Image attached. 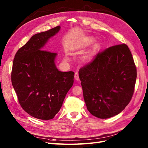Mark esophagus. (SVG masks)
I'll return each instance as SVG.
<instances>
[{"instance_id":"34e87169","label":"esophagus","mask_w":148,"mask_h":148,"mask_svg":"<svg viewBox=\"0 0 148 148\" xmlns=\"http://www.w3.org/2000/svg\"><path fill=\"white\" fill-rule=\"evenodd\" d=\"M75 78L76 80H77V81H78V80L79 79V76H78V73L77 72H76L75 73Z\"/></svg>"}]
</instances>
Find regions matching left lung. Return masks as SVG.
Returning <instances> with one entry per match:
<instances>
[{"instance_id": "left-lung-1", "label": "left lung", "mask_w": 148, "mask_h": 148, "mask_svg": "<svg viewBox=\"0 0 148 148\" xmlns=\"http://www.w3.org/2000/svg\"><path fill=\"white\" fill-rule=\"evenodd\" d=\"M87 109L99 119L120 113L133 96L136 69L126 44L99 52L92 60L79 70Z\"/></svg>"}]
</instances>
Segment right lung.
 I'll list each match as a JSON object with an SVG mask.
<instances>
[{
	"label": "right lung",
	"mask_w": 148,
	"mask_h": 148,
	"mask_svg": "<svg viewBox=\"0 0 148 148\" xmlns=\"http://www.w3.org/2000/svg\"><path fill=\"white\" fill-rule=\"evenodd\" d=\"M60 29L58 26L33 35L13 60L12 83L20 104L26 112L38 119L54 117L73 84L74 72L57 69V53L44 51L49 40Z\"/></svg>",
	"instance_id": "1"
}]
</instances>
